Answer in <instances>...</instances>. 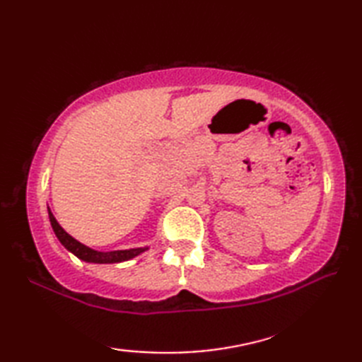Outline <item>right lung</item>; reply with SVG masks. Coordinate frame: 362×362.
<instances>
[{
	"label": "right lung",
	"mask_w": 362,
	"mask_h": 362,
	"mask_svg": "<svg viewBox=\"0 0 362 362\" xmlns=\"http://www.w3.org/2000/svg\"><path fill=\"white\" fill-rule=\"evenodd\" d=\"M49 214V222L51 227L56 233L57 240L60 244L64 245L66 250H70L73 255L78 257L82 261H87V263H98V264H110V263H121V261H127L132 259L138 255H141L143 252L148 250L149 247H136V249H127V250H112V252H99L88 247V245L79 243L78 240H74L71 235H68L65 230L60 227L57 219L54 218V214L48 209Z\"/></svg>",
	"instance_id": "add662e5"
}]
</instances>
